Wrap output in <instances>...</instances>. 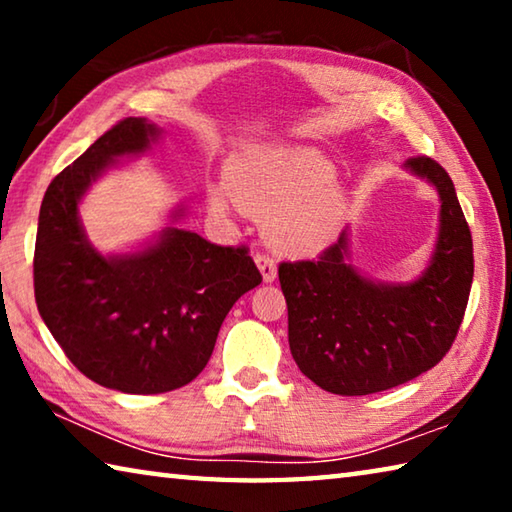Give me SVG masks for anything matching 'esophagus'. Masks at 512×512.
I'll return each instance as SVG.
<instances>
[{"mask_svg":"<svg viewBox=\"0 0 512 512\" xmlns=\"http://www.w3.org/2000/svg\"><path fill=\"white\" fill-rule=\"evenodd\" d=\"M255 264H257V268H259V273H262V280L268 284V282H273L275 277H277V266H275V262L268 255H255Z\"/></svg>","mask_w":512,"mask_h":512,"instance_id":"obj_1","label":"esophagus"}]
</instances>
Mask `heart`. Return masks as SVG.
Segmentation results:
<instances>
[{
	"mask_svg": "<svg viewBox=\"0 0 512 512\" xmlns=\"http://www.w3.org/2000/svg\"><path fill=\"white\" fill-rule=\"evenodd\" d=\"M225 189L241 212L264 221V239L275 253L314 257L339 235L345 192L325 155L302 146L246 149L225 171ZM221 187L210 189L216 214L228 212Z\"/></svg>",
	"mask_w": 512,
	"mask_h": 512,
	"instance_id": "heart-1",
	"label": "heart"
}]
</instances>
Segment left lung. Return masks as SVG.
Returning <instances> with one entry per match:
<instances>
[{
	"label": "left lung",
	"mask_w": 512,
	"mask_h": 512,
	"mask_svg": "<svg viewBox=\"0 0 512 512\" xmlns=\"http://www.w3.org/2000/svg\"><path fill=\"white\" fill-rule=\"evenodd\" d=\"M404 171L438 192V232L427 266L384 282L352 264L350 228L318 262H282L289 348L302 375L336 395H370L422 375L452 348L470 298L472 235L447 171L411 158Z\"/></svg>",
	"instance_id": "1"
}]
</instances>
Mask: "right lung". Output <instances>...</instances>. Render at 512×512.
Instances as JSON below:
<instances>
[{
	"instance_id": "obj_1",
	"label": "right lung",
	"mask_w": 512,
	"mask_h": 512,
	"mask_svg": "<svg viewBox=\"0 0 512 512\" xmlns=\"http://www.w3.org/2000/svg\"><path fill=\"white\" fill-rule=\"evenodd\" d=\"M164 131L128 117L51 180L38 216L33 284L38 311L67 359L119 393L155 395L198 377L232 305L262 282L246 248H223L169 223L124 253L85 235L81 203L101 176L151 153Z\"/></svg>"
}]
</instances>
